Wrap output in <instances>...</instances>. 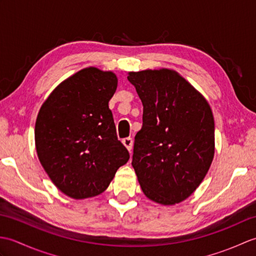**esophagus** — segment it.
<instances>
[{"label": "esophagus", "instance_id": "1", "mask_svg": "<svg viewBox=\"0 0 256 256\" xmlns=\"http://www.w3.org/2000/svg\"><path fill=\"white\" fill-rule=\"evenodd\" d=\"M122 143H123V145L125 146V148H128V152H131V150H132V148H133V140H132L131 138H123Z\"/></svg>", "mask_w": 256, "mask_h": 256}]
</instances>
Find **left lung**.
Wrapping results in <instances>:
<instances>
[{"label": "left lung", "instance_id": "1", "mask_svg": "<svg viewBox=\"0 0 256 256\" xmlns=\"http://www.w3.org/2000/svg\"><path fill=\"white\" fill-rule=\"evenodd\" d=\"M143 103V126L132 166L144 194L172 206L204 180L214 156V120L208 101L175 70L128 74Z\"/></svg>", "mask_w": 256, "mask_h": 256}]
</instances>
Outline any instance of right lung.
<instances>
[{
  "mask_svg": "<svg viewBox=\"0 0 256 256\" xmlns=\"http://www.w3.org/2000/svg\"><path fill=\"white\" fill-rule=\"evenodd\" d=\"M116 88L114 72L81 69L59 84L38 112V160L54 184L70 198L102 194L130 158L108 108Z\"/></svg>",
  "mask_w": 256,
  "mask_h": 256,
  "instance_id": "1",
  "label": "right lung"
}]
</instances>
